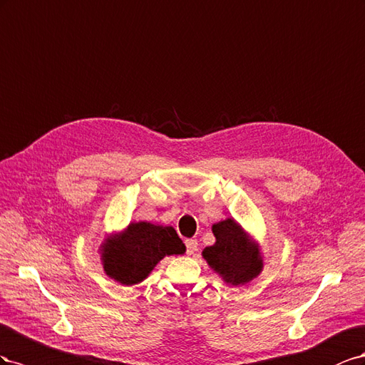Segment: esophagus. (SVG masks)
<instances>
[{"mask_svg": "<svg viewBox=\"0 0 365 365\" xmlns=\"http://www.w3.org/2000/svg\"><path fill=\"white\" fill-rule=\"evenodd\" d=\"M185 243H186V254L188 255H192L197 251V246H199L195 238H190V240H186Z\"/></svg>", "mask_w": 365, "mask_h": 365, "instance_id": "esophagus-1", "label": "esophagus"}]
</instances>
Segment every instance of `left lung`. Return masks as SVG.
<instances>
[{
    "mask_svg": "<svg viewBox=\"0 0 365 365\" xmlns=\"http://www.w3.org/2000/svg\"><path fill=\"white\" fill-rule=\"evenodd\" d=\"M215 243L206 246L202 257L226 284L243 286L263 272L264 259L259 243L234 218L212 225Z\"/></svg>",
    "mask_w": 365,
    "mask_h": 365,
    "instance_id": "1",
    "label": "left lung"
}]
</instances>
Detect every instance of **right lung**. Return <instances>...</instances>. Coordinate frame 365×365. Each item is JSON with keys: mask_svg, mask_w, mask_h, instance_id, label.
<instances>
[{"mask_svg": "<svg viewBox=\"0 0 365 365\" xmlns=\"http://www.w3.org/2000/svg\"><path fill=\"white\" fill-rule=\"evenodd\" d=\"M99 252L103 272L123 286H134L148 278L165 257L185 254L186 246L173 226L133 222L103 238Z\"/></svg>", "mask_w": 365, "mask_h": 365, "instance_id": "right-lung-1", "label": "right lung"}]
</instances>
